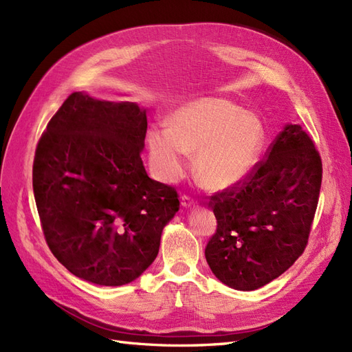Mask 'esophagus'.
<instances>
[{"label":"esophagus","mask_w":352,"mask_h":352,"mask_svg":"<svg viewBox=\"0 0 352 352\" xmlns=\"http://www.w3.org/2000/svg\"><path fill=\"white\" fill-rule=\"evenodd\" d=\"M180 204H182L185 208H189V207H194L197 204V201L189 195H182L180 197Z\"/></svg>","instance_id":"1"}]
</instances>
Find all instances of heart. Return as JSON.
Masks as SVG:
<instances>
[{"label":"heart","instance_id":"heart-1","mask_svg":"<svg viewBox=\"0 0 352 352\" xmlns=\"http://www.w3.org/2000/svg\"><path fill=\"white\" fill-rule=\"evenodd\" d=\"M264 145V127L257 116L225 100H208L179 109L168 127H151L146 146L154 172L176 182L195 151V172L210 188L238 185L257 164Z\"/></svg>","mask_w":352,"mask_h":352}]
</instances>
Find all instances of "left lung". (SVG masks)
Here are the masks:
<instances>
[{"label": "left lung", "instance_id": "1", "mask_svg": "<svg viewBox=\"0 0 352 352\" xmlns=\"http://www.w3.org/2000/svg\"><path fill=\"white\" fill-rule=\"evenodd\" d=\"M322 172L311 138L286 124L247 179L211 197L217 229L206 258L220 282L254 291L291 267L310 236Z\"/></svg>", "mask_w": 352, "mask_h": 352}]
</instances>
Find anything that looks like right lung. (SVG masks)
Listing matches in <instances>:
<instances>
[{
  "label": "right lung",
  "instance_id": "obj_1",
  "mask_svg": "<svg viewBox=\"0 0 352 352\" xmlns=\"http://www.w3.org/2000/svg\"><path fill=\"white\" fill-rule=\"evenodd\" d=\"M146 111L73 92L52 116L34 160V194L54 257L101 286L135 280L155 260L179 210L173 186L148 177Z\"/></svg>",
  "mask_w": 352,
  "mask_h": 352
}]
</instances>
